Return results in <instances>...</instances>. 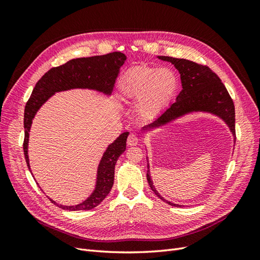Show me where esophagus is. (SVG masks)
Segmentation results:
<instances>
[{"instance_id":"esophagus-1","label":"esophagus","mask_w":260,"mask_h":260,"mask_svg":"<svg viewBox=\"0 0 260 260\" xmlns=\"http://www.w3.org/2000/svg\"><path fill=\"white\" fill-rule=\"evenodd\" d=\"M139 143V138L135 135V133H130L128 139H127V144L129 146H135Z\"/></svg>"}]
</instances>
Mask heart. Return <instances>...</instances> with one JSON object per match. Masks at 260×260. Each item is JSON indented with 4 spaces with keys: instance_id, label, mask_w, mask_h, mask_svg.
<instances>
[{
    "instance_id": "heart-1",
    "label": "heart",
    "mask_w": 260,
    "mask_h": 260,
    "mask_svg": "<svg viewBox=\"0 0 260 260\" xmlns=\"http://www.w3.org/2000/svg\"><path fill=\"white\" fill-rule=\"evenodd\" d=\"M178 80L166 68L138 66L128 70L120 81L125 95L139 101V113L144 117L158 114L174 96Z\"/></svg>"
}]
</instances>
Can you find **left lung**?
I'll return each mask as SVG.
<instances>
[{
    "mask_svg": "<svg viewBox=\"0 0 260 260\" xmlns=\"http://www.w3.org/2000/svg\"><path fill=\"white\" fill-rule=\"evenodd\" d=\"M158 58L170 61L179 70L182 90L179 93L175 103L171 104L170 107L167 108L154 122L149 123L147 125L148 128L159 127L160 124L166 123L188 112L204 111L221 117L229 124L233 135H235L234 103L224 84L221 82V79L215 72H212L206 65L198 64V62L188 59L175 58L171 56H158ZM148 167L147 164L146 178L152 191L169 205L180 206L166 201L155 190L151 176H149Z\"/></svg>",
    "mask_w": 260,
    "mask_h": 260,
    "instance_id": "1",
    "label": "left lung"
}]
</instances>
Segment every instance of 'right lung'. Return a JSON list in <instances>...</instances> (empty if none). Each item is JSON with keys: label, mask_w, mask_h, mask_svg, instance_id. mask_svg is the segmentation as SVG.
<instances>
[{"label": "right lung", "mask_w": 260, "mask_h": 260, "mask_svg": "<svg viewBox=\"0 0 260 260\" xmlns=\"http://www.w3.org/2000/svg\"><path fill=\"white\" fill-rule=\"evenodd\" d=\"M125 55L121 52H113L106 55L93 57L76 58L67 61L66 64L51 68L39 80L32 90V93L26 103L23 115V154L29 166L28 159V140L29 130L32 119L45 101H48L55 92L65 91L74 88L94 89L106 94H111L119 69L125 60ZM128 132H123L117 138L114 143L109 145L99 165L96 188L88 200L76 206H62L50 200L55 205L66 210H90L103 202L112 190L114 184L115 165L119 157L125 151Z\"/></svg>", "instance_id": "1"}]
</instances>
